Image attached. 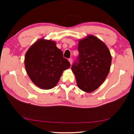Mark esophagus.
Listing matches in <instances>:
<instances>
[{"instance_id": "1", "label": "esophagus", "mask_w": 134, "mask_h": 134, "mask_svg": "<svg viewBox=\"0 0 134 134\" xmlns=\"http://www.w3.org/2000/svg\"><path fill=\"white\" fill-rule=\"evenodd\" d=\"M68 60H69V63H70V64L71 65V64H72V59L71 58H69Z\"/></svg>"}]
</instances>
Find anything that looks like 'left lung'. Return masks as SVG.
Returning a JSON list of instances; mask_svg holds the SVG:
<instances>
[{
    "label": "left lung",
    "mask_w": 134,
    "mask_h": 134,
    "mask_svg": "<svg viewBox=\"0 0 134 134\" xmlns=\"http://www.w3.org/2000/svg\"><path fill=\"white\" fill-rule=\"evenodd\" d=\"M77 58L71 66L77 83L82 91L90 93L96 90L109 74L111 57L105 44L93 35L79 42Z\"/></svg>",
    "instance_id": "obj_1"
}]
</instances>
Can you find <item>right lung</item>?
Segmentation results:
<instances>
[{
  "label": "right lung",
  "instance_id": "add662e5",
  "mask_svg": "<svg viewBox=\"0 0 134 134\" xmlns=\"http://www.w3.org/2000/svg\"><path fill=\"white\" fill-rule=\"evenodd\" d=\"M24 63L32 81L44 90L54 88L63 71L71 66L54 41L43 39L39 40L29 49L25 54Z\"/></svg>",
  "mask_w": 134,
  "mask_h": 134
}]
</instances>
